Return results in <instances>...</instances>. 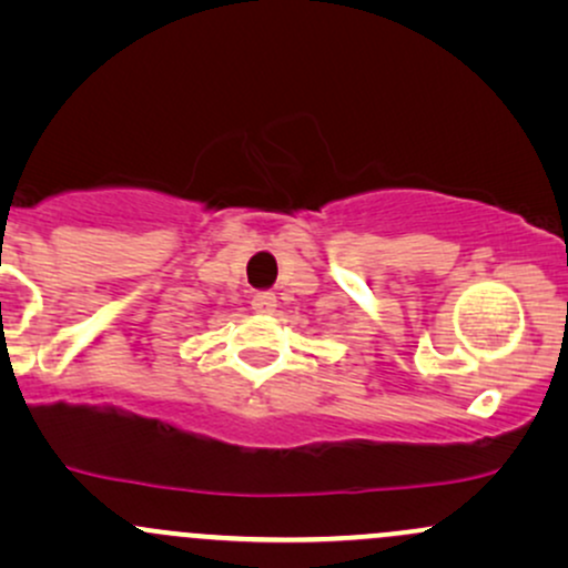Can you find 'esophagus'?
<instances>
[{
    "label": "esophagus",
    "instance_id": "1",
    "mask_svg": "<svg viewBox=\"0 0 568 568\" xmlns=\"http://www.w3.org/2000/svg\"><path fill=\"white\" fill-rule=\"evenodd\" d=\"M251 306H253V310H256V312H262V315H270V312H275V306H277L275 293H270V291L253 293Z\"/></svg>",
    "mask_w": 568,
    "mask_h": 568
}]
</instances>
